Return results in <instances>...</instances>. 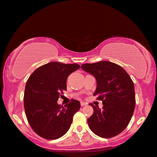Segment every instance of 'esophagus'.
Wrapping results in <instances>:
<instances>
[{
  "label": "esophagus",
  "instance_id": "34e87169",
  "mask_svg": "<svg viewBox=\"0 0 157 157\" xmlns=\"http://www.w3.org/2000/svg\"><path fill=\"white\" fill-rule=\"evenodd\" d=\"M80 105H81L82 107H84V106H86V105H87V103L84 102V101H81V102H80Z\"/></svg>",
  "mask_w": 157,
  "mask_h": 157
}]
</instances>
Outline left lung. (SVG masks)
<instances>
[{"label":"left lung","instance_id":"obj_1","mask_svg":"<svg viewBox=\"0 0 157 157\" xmlns=\"http://www.w3.org/2000/svg\"><path fill=\"white\" fill-rule=\"evenodd\" d=\"M81 67L94 77L93 94L103 104L102 109L90 104L94 109L87 119L90 129L102 138L118 135L129 124L135 108L133 81L121 66L109 61L83 64Z\"/></svg>","mask_w":157,"mask_h":157}]
</instances>
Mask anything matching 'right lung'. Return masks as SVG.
Returning a JSON list of instances; mask_svg holds the SVG:
<instances>
[{
    "instance_id": "add662e5",
    "label": "right lung",
    "mask_w": 157,
    "mask_h": 157,
    "mask_svg": "<svg viewBox=\"0 0 157 157\" xmlns=\"http://www.w3.org/2000/svg\"><path fill=\"white\" fill-rule=\"evenodd\" d=\"M78 64L51 62L33 72L26 82L24 108L33 130L46 140H57L69 130L80 102L72 100L64 107L57 104L67 89V79Z\"/></svg>"
}]
</instances>
